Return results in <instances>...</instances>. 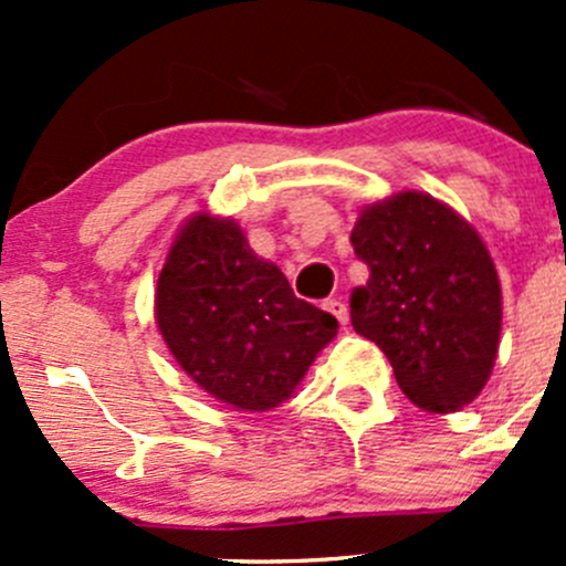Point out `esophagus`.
Returning <instances> with one entry per match:
<instances>
[{"label": "esophagus", "mask_w": 566, "mask_h": 566, "mask_svg": "<svg viewBox=\"0 0 566 566\" xmlns=\"http://www.w3.org/2000/svg\"><path fill=\"white\" fill-rule=\"evenodd\" d=\"M325 312H331V315L339 319L342 325H347V306L342 304V301H336V298L325 301Z\"/></svg>", "instance_id": "34e87169"}]
</instances>
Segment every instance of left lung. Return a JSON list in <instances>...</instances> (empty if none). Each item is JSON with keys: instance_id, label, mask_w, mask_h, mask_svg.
Segmentation results:
<instances>
[{"instance_id": "left-lung-1", "label": "left lung", "mask_w": 566, "mask_h": 566, "mask_svg": "<svg viewBox=\"0 0 566 566\" xmlns=\"http://www.w3.org/2000/svg\"><path fill=\"white\" fill-rule=\"evenodd\" d=\"M350 243L369 268L350 295L356 334L386 353L419 408L473 402L501 336L499 273L476 230L430 193L402 191L364 208Z\"/></svg>"}]
</instances>
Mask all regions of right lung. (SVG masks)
I'll use <instances>...</instances> for the list:
<instances>
[{"label":"right lung","mask_w":566,"mask_h":566,"mask_svg":"<svg viewBox=\"0 0 566 566\" xmlns=\"http://www.w3.org/2000/svg\"><path fill=\"white\" fill-rule=\"evenodd\" d=\"M156 319L182 373L238 410L290 399L336 317L295 298L232 219L197 213L177 232L156 287Z\"/></svg>","instance_id":"obj_1"}]
</instances>
